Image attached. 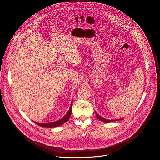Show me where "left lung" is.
<instances>
[{"instance_id":"left-lung-1","label":"left lung","mask_w":160,"mask_h":160,"mask_svg":"<svg viewBox=\"0 0 160 160\" xmlns=\"http://www.w3.org/2000/svg\"><path fill=\"white\" fill-rule=\"evenodd\" d=\"M96 116H97V118L99 119H100L101 121H103V122H105V123H108V122H111V121H119V120H122V119H116V120H108V119H104L103 118H102V117H101V116H99L96 112Z\"/></svg>"}]
</instances>
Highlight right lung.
<instances>
[{"label":"right lung","mask_w":160,"mask_h":160,"mask_svg":"<svg viewBox=\"0 0 160 160\" xmlns=\"http://www.w3.org/2000/svg\"><path fill=\"white\" fill-rule=\"evenodd\" d=\"M72 102L71 103V105H70V107L69 108V110L68 112L67 113V114H66L62 118H61V119L57 121H55V122H50V123H35L41 127H48V128H51V127H59L61 126V125L64 124V123H66L67 122L69 118H70V116H71V114H72Z\"/></svg>","instance_id":"obj_1"}]
</instances>
